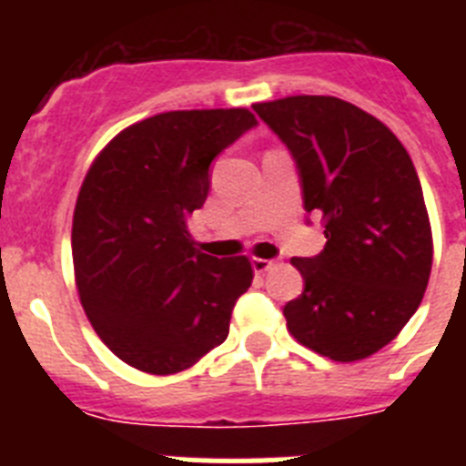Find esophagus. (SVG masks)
<instances>
[{
    "label": "esophagus",
    "instance_id": "34e87169",
    "mask_svg": "<svg viewBox=\"0 0 466 466\" xmlns=\"http://www.w3.org/2000/svg\"><path fill=\"white\" fill-rule=\"evenodd\" d=\"M273 266H275V261H270V258H252L254 273H266V270H270Z\"/></svg>",
    "mask_w": 466,
    "mask_h": 466
}]
</instances>
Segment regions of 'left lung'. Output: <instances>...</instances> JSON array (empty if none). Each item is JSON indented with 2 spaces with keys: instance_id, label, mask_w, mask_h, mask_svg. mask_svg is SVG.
<instances>
[{
  "instance_id": "1",
  "label": "left lung",
  "mask_w": 466,
  "mask_h": 466,
  "mask_svg": "<svg viewBox=\"0 0 466 466\" xmlns=\"http://www.w3.org/2000/svg\"><path fill=\"white\" fill-rule=\"evenodd\" d=\"M289 149L303 208L327 245L291 258L303 294L284 306L291 336L333 361H357L394 340L425 296L431 228L418 172L394 133L331 95L254 105Z\"/></svg>"
}]
</instances>
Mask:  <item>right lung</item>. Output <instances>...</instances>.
<instances>
[{
	"instance_id": "1",
	"label": "right lung",
	"mask_w": 466,
	"mask_h": 466,
	"mask_svg": "<svg viewBox=\"0 0 466 466\" xmlns=\"http://www.w3.org/2000/svg\"><path fill=\"white\" fill-rule=\"evenodd\" d=\"M254 126L247 109L156 114L111 139L81 184V306L102 343L139 371H184L228 336L252 266L198 252L187 219L208 198L212 160Z\"/></svg>"
}]
</instances>
